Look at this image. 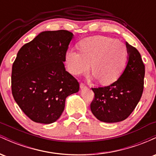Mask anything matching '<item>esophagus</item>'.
Here are the masks:
<instances>
[{"instance_id":"34e87169","label":"esophagus","mask_w":156,"mask_h":156,"mask_svg":"<svg viewBox=\"0 0 156 156\" xmlns=\"http://www.w3.org/2000/svg\"><path fill=\"white\" fill-rule=\"evenodd\" d=\"M80 88L81 89H85V88H87V86H86L83 83H80Z\"/></svg>"}]
</instances>
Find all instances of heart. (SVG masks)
Listing matches in <instances>:
<instances>
[{
  "mask_svg": "<svg viewBox=\"0 0 156 156\" xmlns=\"http://www.w3.org/2000/svg\"><path fill=\"white\" fill-rule=\"evenodd\" d=\"M80 51L69 50L65 55L68 70L75 76L92 70L100 82L108 85L115 82L124 70L128 60L125 45L114 38L95 36L83 39Z\"/></svg>",
  "mask_w": 156,
  "mask_h": 156,
  "instance_id": "b5f03b06",
  "label": "heart"
}]
</instances>
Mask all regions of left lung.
<instances>
[{"label":"left lung","instance_id":"left-lung-1","mask_svg":"<svg viewBox=\"0 0 156 156\" xmlns=\"http://www.w3.org/2000/svg\"><path fill=\"white\" fill-rule=\"evenodd\" d=\"M126 67L115 82L104 87L92 88L94 98L90 108L97 119L104 122L125 120L135 109L142 95L145 67L136 48L126 42Z\"/></svg>","mask_w":156,"mask_h":156}]
</instances>
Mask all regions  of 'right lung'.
I'll list each match as a JSON object with an SVG mask.
<instances>
[{
    "mask_svg": "<svg viewBox=\"0 0 156 156\" xmlns=\"http://www.w3.org/2000/svg\"><path fill=\"white\" fill-rule=\"evenodd\" d=\"M73 37L66 30L41 32L17 53L12 65V95L35 122L56 121L67 97L79 90V83L64 64Z\"/></svg>",
    "mask_w": 156,
    "mask_h": 156,
    "instance_id": "1",
    "label": "right lung"
}]
</instances>
